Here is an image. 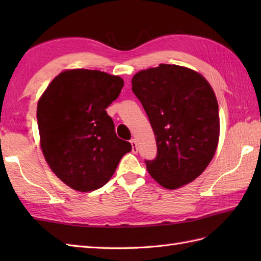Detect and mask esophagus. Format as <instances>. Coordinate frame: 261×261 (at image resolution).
<instances>
[{
	"label": "esophagus",
	"mask_w": 261,
	"mask_h": 261,
	"mask_svg": "<svg viewBox=\"0 0 261 261\" xmlns=\"http://www.w3.org/2000/svg\"><path fill=\"white\" fill-rule=\"evenodd\" d=\"M130 143H131V146H132V152L137 153V152H138V147H137L136 140H135V139H131V140H130Z\"/></svg>",
	"instance_id": "34e87169"
}]
</instances>
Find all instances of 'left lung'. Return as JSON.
Segmentation results:
<instances>
[{
	"label": "left lung",
	"mask_w": 261,
	"mask_h": 261,
	"mask_svg": "<svg viewBox=\"0 0 261 261\" xmlns=\"http://www.w3.org/2000/svg\"><path fill=\"white\" fill-rule=\"evenodd\" d=\"M132 92L156 137L157 156L145 160L152 178L175 190L201 175L220 135L219 105L208 82L196 71L162 64L137 73Z\"/></svg>",
	"instance_id": "obj_1"
}]
</instances>
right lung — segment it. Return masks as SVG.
Masks as SVG:
<instances>
[{
  "label": "right lung",
  "instance_id": "right-lung-1",
  "mask_svg": "<svg viewBox=\"0 0 261 261\" xmlns=\"http://www.w3.org/2000/svg\"><path fill=\"white\" fill-rule=\"evenodd\" d=\"M124 83L119 76L88 69L65 70L38 102L40 145L51 170L80 192L110 180L130 142L118 138L107 113Z\"/></svg>",
  "mask_w": 261,
  "mask_h": 261
}]
</instances>
